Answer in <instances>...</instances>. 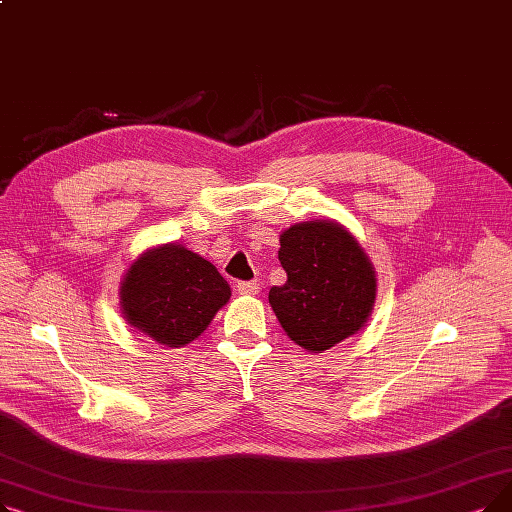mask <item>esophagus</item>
<instances>
[{"mask_svg": "<svg viewBox=\"0 0 512 512\" xmlns=\"http://www.w3.org/2000/svg\"><path fill=\"white\" fill-rule=\"evenodd\" d=\"M238 292L240 294H257L259 292V282L257 280H249V282H238Z\"/></svg>", "mask_w": 512, "mask_h": 512, "instance_id": "obj_1", "label": "esophagus"}]
</instances>
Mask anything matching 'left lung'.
I'll use <instances>...</instances> for the list:
<instances>
[{"label":"left lung","mask_w":512,"mask_h":512,"mask_svg":"<svg viewBox=\"0 0 512 512\" xmlns=\"http://www.w3.org/2000/svg\"><path fill=\"white\" fill-rule=\"evenodd\" d=\"M286 272L270 305L290 340L328 351L357 334L375 301V272L359 242L334 222H303L280 236Z\"/></svg>","instance_id":"8db88e82"}]
</instances>
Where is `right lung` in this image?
I'll list each match as a JSON object with an SVG mask.
<instances>
[{"label":"right lung","mask_w":512,"mask_h":512,"mask_svg":"<svg viewBox=\"0 0 512 512\" xmlns=\"http://www.w3.org/2000/svg\"><path fill=\"white\" fill-rule=\"evenodd\" d=\"M230 299L215 267L180 245H166L134 261L122 282V311L130 326L166 346L201 336Z\"/></svg>","instance_id":"right-lung-1"}]
</instances>
